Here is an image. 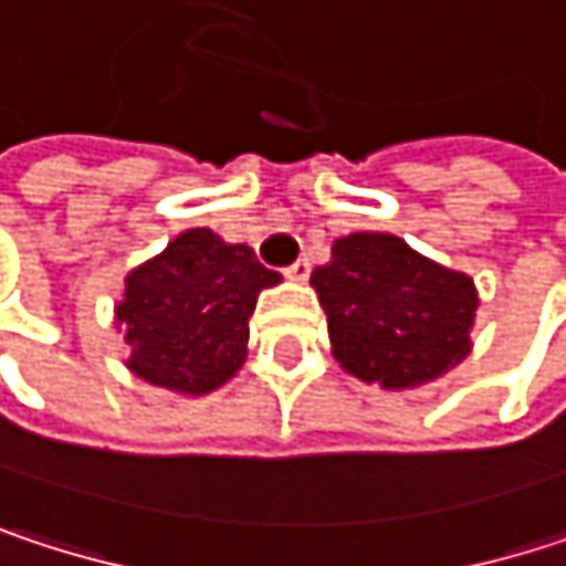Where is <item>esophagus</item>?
<instances>
[{"label": "esophagus", "mask_w": 566, "mask_h": 566, "mask_svg": "<svg viewBox=\"0 0 566 566\" xmlns=\"http://www.w3.org/2000/svg\"><path fill=\"white\" fill-rule=\"evenodd\" d=\"M284 275H287L291 282H307V275H311V262L301 255L297 262H291V265L284 269Z\"/></svg>", "instance_id": "esophagus-1"}]
</instances>
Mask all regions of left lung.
Wrapping results in <instances>:
<instances>
[{
  "label": "left lung",
  "instance_id": "8db88e82",
  "mask_svg": "<svg viewBox=\"0 0 566 566\" xmlns=\"http://www.w3.org/2000/svg\"><path fill=\"white\" fill-rule=\"evenodd\" d=\"M311 284L327 314L334 357L367 384L419 387L469 357L475 284L416 255L396 235L337 239Z\"/></svg>",
  "mask_w": 566,
  "mask_h": 566
}]
</instances>
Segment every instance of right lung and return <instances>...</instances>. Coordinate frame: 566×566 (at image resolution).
<instances>
[{
  "label": "right lung",
  "instance_id": "obj_1",
  "mask_svg": "<svg viewBox=\"0 0 566 566\" xmlns=\"http://www.w3.org/2000/svg\"><path fill=\"white\" fill-rule=\"evenodd\" d=\"M249 245L189 229L164 255L127 275L117 321L134 347L127 367L176 394H209L245 360L259 291L279 284Z\"/></svg>",
  "mask_w": 566,
  "mask_h": 566
}]
</instances>
